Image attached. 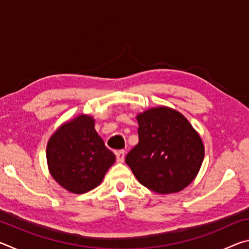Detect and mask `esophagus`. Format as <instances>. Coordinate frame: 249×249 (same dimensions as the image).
<instances>
[{
  "instance_id": "esophagus-1",
  "label": "esophagus",
  "mask_w": 249,
  "mask_h": 249,
  "mask_svg": "<svg viewBox=\"0 0 249 249\" xmlns=\"http://www.w3.org/2000/svg\"><path fill=\"white\" fill-rule=\"evenodd\" d=\"M115 155H116V160L119 162H123L124 161V157H125V151L123 149L121 150H116L115 151Z\"/></svg>"
}]
</instances>
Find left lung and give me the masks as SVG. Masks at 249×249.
<instances>
[{"label":"left lung","instance_id":"1","mask_svg":"<svg viewBox=\"0 0 249 249\" xmlns=\"http://www.w3.org/2000/svg\"><path fill=\"white\" fill-rule=\"evenodd\" d=\"M138 144L125 161L149 190L167 195L190 184L204 158V146L185 117L170 107L150 108L137 116Z\"/></svg>","mask_w":249,"mask_h":249}]
</instances>
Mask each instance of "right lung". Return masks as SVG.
Instances as JSON below:
<instances>
[{"label":"right lung","instance_id":"1","mask_svg":"<svg viewBox=\"0 0 249 249\" xmlns=\"http://www.w3.org/2000/svg\"><path fill=\"white\" fill-rule=\"evenodd\" d=\"M115 155L104 145L91 116L80 115L57 129L48 142L47 162L57 182L75 195L101 183Z\"/></svg>","mask_w":249,"mask_h":249}]
</instances>
